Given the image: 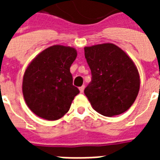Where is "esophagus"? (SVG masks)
<instances>
[{
    "label": "esophagus",
    "mask_w": 160,
    "mask_h": 160,
    "mask_svg": "<svg viewBox=\"0 0 160 160\" xmlns=\"http://www.w3.org/2000/svg\"><path fill=\"white\" fill-rule=\"evenodd\" d=\"M79 90H80V93H83V92H84V90H85V85H82L81 87L79 88Z\"/></svg>",
    "instance_id": "1"
}]
</instances>
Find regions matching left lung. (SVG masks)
<instances>
[{
  "label": "left lung",
  "instance_id": "left-lung-1",
  "mask_svg": "<svg viewBox=\"0 0 160 160\" xmlns=\"http://www.w3.org/2000/svg\"><path fill=\"white\" fill-rule=\"evenodd\" d=\"M85 56L92 75L85 95L93 109L108 117L128 110L140 85L139 71L131 58L112 43L86 46Z\"/></svg>",
  "mask_w": 160,
  "mask_h": 160
}]
</instances>
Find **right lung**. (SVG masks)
Returning <instances> with one entry per match:
<instances>
[{
    "mask_svg": "<svg viewBox=\"0 0 160 160\" xmlns=\"http://www.w3.org/2000/svg\"><path fill=\"white\" fill-rule=\"evenodd\" d=\"M77 56L70 46L55 45L39 53L26 68L22 93L29 109L37 116L56 120L65 115L80 93L73 85L70 68Z\"/></svg>",
    "mask_w": 160,
    "mask_h": 160,
    "instance_id": "add662e5",
    "label": "right lung"
}]
</instances>
